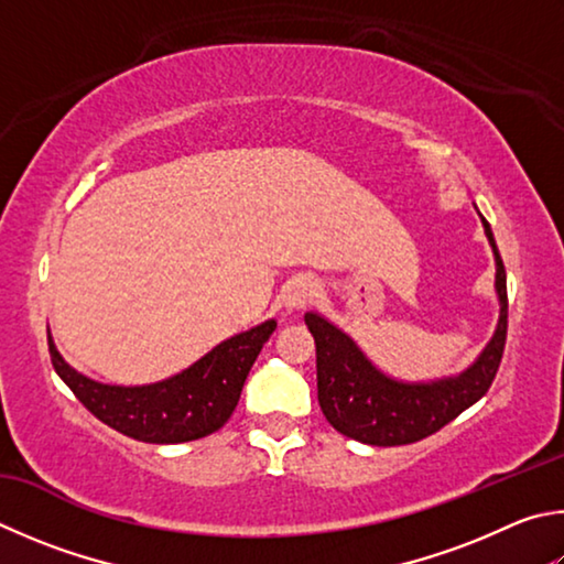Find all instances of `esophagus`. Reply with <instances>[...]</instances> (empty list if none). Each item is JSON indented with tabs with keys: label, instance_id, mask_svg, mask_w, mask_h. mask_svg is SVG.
<instances>
[{
	"label": "esophagus",
	"instance_id": "esophagus-1",
	"mask_svg": "<svg viewBox=\"0 0 564 564\" xmlns=\"http://www.w3.org/2000/svg\"><path fill=\"white\" fill-rule=\"evenodd\" d=\"M317 295V283L308 275H299V279L289 281L285 285V311H303L311 305Z\"/></svg>",
	"mask_w": 564,
	"mask_h": 564
}]
</instances>
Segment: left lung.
Wrapping results in <instances>:
<instances>
[{
	"mask_svg": "<svg viewBox=\"0 0 564 564\" xmlns=\"http://www.w3.org/2000/svg\"><path fill=\"white\" fill-rule=\"evenodd\" d=\"M476 207V204H474ZM478 212V207H476ZM496 259L498 323L484 350L458 375L409 382L382 372L343 327L308 311L305 325L315 337L317 402L333 429L370 446H402L432 436L474 406L498 372L508 330L506 265L490 224L478 212Z\"/></svg>",
	"mask_w": 564,
	"mask_h": 564,
	"instance_id": "obj_1",
	"label": "left lung"
}]
</instances>
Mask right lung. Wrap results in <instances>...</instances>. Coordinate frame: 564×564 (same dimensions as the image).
I'll use <instances>...</instances> for the list:
<instances>
[{
  "instance_id": "obj_1",
  "label": "right lung",
  "mask_w": 564,
  "mask_h": 564,
  "mask_svg": "<svg viewBox=\"0 0 564 564\" xmlns=\"http://www.w3.org/2000/svg\"><path fill=\"white\" fill-rule=\"evenodd\" d=\"M275 321L229 337L187 370L150 384H106L70 367L48 330L54 370L90 414L116 432L145 444H182L209 436L229 422L243 382Z\"/></svg>"
}]
</instances>
